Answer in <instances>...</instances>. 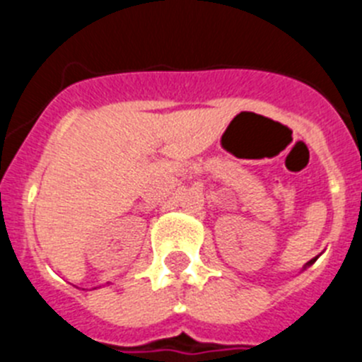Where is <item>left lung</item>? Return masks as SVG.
<instances>
[{
	"label": "left lung",
	"instance_id": "1",
	"mask_svg": "<svg viewBox=\"0 0 362 362\" xmlns=\"http://www.w3.org/2000/svg\"><path fill=\"white\" fill-rule=\"evenodd\" d=\"M315 259H317V257H315ZM315 259H310L308 263H306V267H310V264H312V263H313V261H315Z\"/></svg>",
	"mask_w": 362,
	"mask_h": 362
}]
</instances>
